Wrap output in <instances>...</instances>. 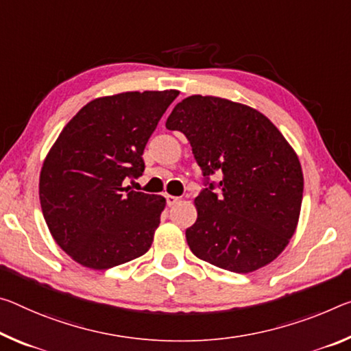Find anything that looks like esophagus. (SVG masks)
Instances as JSON below:
<instances>
[{
    "instance_id": "34e87169",
    "label": "esophagus",
    "mask_w": 351,
    "mask_h": 351,
    "mask_svg": "<svg viewBox=\"0 0 351 351\" xmlns=\"http://www.w3.org/2000/svg\"><path fill=\"white\" fill-rule=\"evenodd\" d=\"M165 199H167V204H169V206H173V204H176L178 202H180V197H173V195H165Z\"/></svg>"
}]
</instances>
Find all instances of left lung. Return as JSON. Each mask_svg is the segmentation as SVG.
Listing matches in <instances>:
<instances>
[{"instance_id": "1", "label": "left lung", "mask_w": 351, "mask_h": 351, "mask_svg": "<svg viewBox=\"0 0 351 351\" xmlns=\"http://www.w3.org/2000/svg\"><path fill=\"white\" fill-rule=\"evenodd\" d=\"M165 126L187 137L204 176L186 230L192 253L234 274L271 263L295 232L303 199L302 165L278 128L245 104L202 95L178 103ZM215 173L220 183L208 180Z\"/></svg>"}]
</instances>
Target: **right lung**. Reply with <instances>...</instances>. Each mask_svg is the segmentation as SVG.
<instances>
[{
	"mask_svg": "<svg viewBox=\"0 0 351 351\" xmlns=\"http://www.w3.org/2000/svg\"><path fill=\"white\" fill-rule=\"evenodd\" d=\"M178 90L125 92L87 103L60 132L40 171L38 195L54 241L95 270L152 247L165 198L125 187L145 170L143 149Z\"/></svg>",
	"mask_w": 351,
	"mask_h": 351,
	"instance_id": "obj_1",
	"label": "right lung"
}]
</instances>
